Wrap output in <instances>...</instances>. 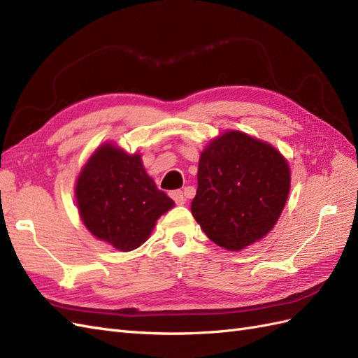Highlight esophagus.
Listing matches in <instances>:
<instances>
[{"label": "esophagus", "mask_w": 358, "mask_h": 358, "mask_svg": "<svg viewBox=\"0 0 358 358\" xmlns=\"http://www.w3.org/2000/svg\"><path fill=\"white\" fill-rule=\"evenodd\" d=\"M170 197L175 200V203L176 205H183V203L187 201V199H185V196H183V192L180 191V189H176V191H171L170 192Z\"/></svg>", "instance_id": "esophagus-1"}]
</instances>
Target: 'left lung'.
<instances>
[{
	"label": "left lung",
	"mask_w": 358,
	"mask_h": 358,
	"mask_svg": "<svg viewBox=\"0 0 358 358\" xmlns=\"http://www.w3.org/2000/svg\"><path fill=\"white\" fill-rule=\"evenodd\" d=\"M197 182L192 217L212 243L238 251L274 227L285 208L291 175L273 146L230 131L203 150Z\"/></svg>",
	"instance_id": "8db88e82"
}]
</instances>
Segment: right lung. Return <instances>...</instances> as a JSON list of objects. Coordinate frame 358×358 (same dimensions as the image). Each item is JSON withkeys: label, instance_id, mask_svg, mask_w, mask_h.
I'll return each mask as SVG.
<instances>
[{"label": "right lung", "instance_id": "1", "mask_svg": "<svg viewBox=\"0 0 358 358\" xmlns=\"http://www.w3.org/2000/svg\"><path fill=\"white\" fill-rule=\"evenodd\" d=\"M85 227L117 250L140 247L157 220L175 206L143 167L140 155L105 144L85 164L76 183Z\"/></svg>", "mask_w": 358, "mask_h": 358}]
</instances>
